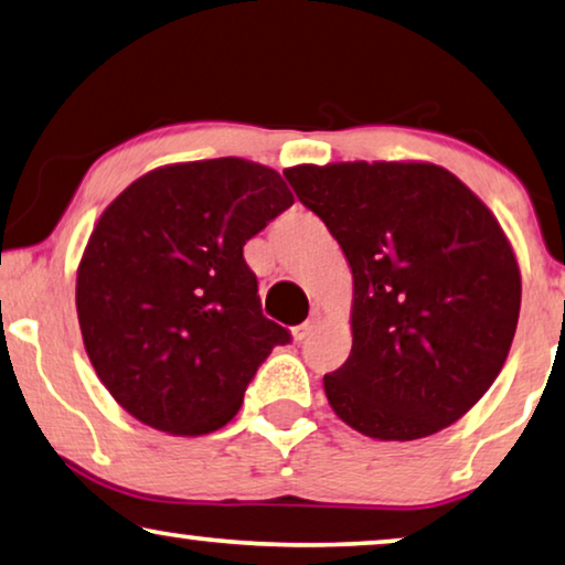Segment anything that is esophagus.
Masks as SVG:
<instances>
[{
	"label": "esophagus",
	"instance_id": "esophagus-1",
	"mask_svg": "<svg viewBox=\"0 0 565 565\" xmlns=\"http://www.w3.org/2000/svg\"><path fill=\"white\" fill-rule=\"evenodd\" d=\"M317 324H320V315L312 312V315H309V320H305L301 324H297V328H294V340L309 338L317 330Z\"/></svg>",
	"mask_w": 565,
	"mask_h": 565
}]
</instances>
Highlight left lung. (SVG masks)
<instances>
[{
    "label": "left lung",
    "instance_id": "1",
    "mask_svg": "<svg viewBox=\"0 0 565 565\" xmlns=\"http://www.w3.org/2000/svg\"><path fill=\"white\" fill-rule=\"evenodd\" d=\"M353 271V348L324 373L335 415L369 438L417 440L463 417L494 384L522 281L479 196L433 163L284 171Z\"/></svg>",
    "mask_w": 565,
    "mask_h": 565
}]
</instances>
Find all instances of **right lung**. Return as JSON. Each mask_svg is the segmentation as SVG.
Instances as JSON below:
<instances>
[{"mask_svg": "<svg viewBox=\"0 0 565 565\" xmlns=\"http://www.w3.org/2000/svg\"><path fill=\"white\" fill-rule=\"evenodd\" d=\"M291 204L274 169L212 158L150 171L107 206L76 312L94 371L132 417L171 435L220 430L268 353L291 343L243 258Z\"/></svg>", "mask_w": 565, "mask_h": 565, "instance_id": "1", "label": "right lung"}]
</instances>
